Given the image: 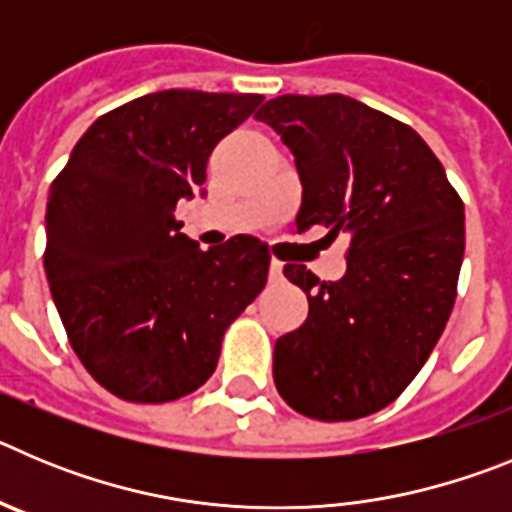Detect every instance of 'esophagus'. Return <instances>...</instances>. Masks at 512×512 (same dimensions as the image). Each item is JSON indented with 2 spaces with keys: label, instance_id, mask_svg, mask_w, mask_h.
Listing matches in <instances>:
<instances>
[{
  "label": "esophagus",
  "instance_id": "1",
  "mask_svg": "<svg viewBox=\"0 0 512 512\" xmlns=\"http://www.w3.org/2000/svg\"><path fill=\"white\" fill-rule=\"evenodd\" d=\"M282 261H277V259H274V261H271V266H269V279H271V282H282V279H284V274H282Z\"/></svg>",
  "mask_w": 512,
  "mask_h": 512
}]
</instances>
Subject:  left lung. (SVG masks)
<instances>
[{
  "instance_id": "left-lung-1",
  "label": "left lung",
  "mask_w": 512,
  "mask_h": 512,
  "mask_svg": "<svg viewBox=\"0 0 512 512\" xmlns=\"http://www.w3.org/2000/svg\"><path fill=\"white\" fill-rule=\"evenodd\" d=\"M256 120L282 135L302 184L297 233L346 230V274L284 277L307 295V320L274 346V384L315 420L387 408L441 338L464 259V202L410 125L343 94L269 99Z\"/></svg>"
}]
</instances>
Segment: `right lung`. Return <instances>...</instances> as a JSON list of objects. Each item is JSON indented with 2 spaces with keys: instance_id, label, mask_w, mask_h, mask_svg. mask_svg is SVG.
Returning <instances> with one entry per match:
<instances>
[{
  "instance_id": "obj_1",
  "label": "right lung",
  "mask_w": 512,
  "mask_h": 512,
  "mask_svg": "<svg viewBox=\"0 0 512 512\" xmlns=\"http://www.w3.org/2000/svg\"><path fill=\"white\" fill-rule=\"evenodd\" d=\"M261 94L166 89L97 117L53 179L45 277L71 348L104 390L171 402L210 379L225 330L264 289L269 246L235 235L202 251L176 202Z\"/></svg>"
}]
</instances>
